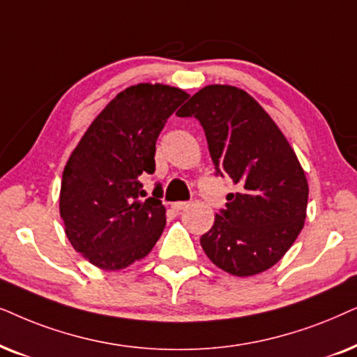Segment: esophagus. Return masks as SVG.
<instances>
[{
	"label": "esophagus",
	"instance_id": "esophagus-1",
	"mask_svg": "<svg viewBox=\"0 0 357 357\" xmlns=\"http://www.w3.org/2000/svg\"><path fill=\"white\" fill-rule=\"evenodd\" d=\"M171 206H173L176 212H181V211H184V208H188L189 206H191V204L189 202H173Z\"/></svg>",
	"mask_w": 357,
	"mask_h": 357
}]
</instances>
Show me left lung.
<instances>
[{"label":"left lung","mask_w":357,"mask_h":357,"mask_svg":"<svg viewBox=\"0 0 357 357\" xmlns=\"http://www.w3.org/2000/svg\"><path fill=\"white\" fill-rule=\"evenodd\" d=\"M178 116L201 122L217 174L238 188L201 236L202 250L240 278L269 269L296 241L307 213L308 184L292 146L248 93L228 84L202 88Z\"/></svg>","instance_id":"8db88e82"}]
</instances>
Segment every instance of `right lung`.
<instances>
[{
    "label": "right lung",
    "instance_id": "add662e5",
    "mask_svg": "<svg viewBox=\"0 0 357 357\" xmlns=\"http://www.w3.org/2000/svg\"><path fill=\"white\" fill-rule=\"evenodd\" d=\"M189 98L168 84L140 83L119 93L70 155L60 189V217L73 248L101 269L145 258L166 223L160 184L145 197L139 178L155 173L166 121Z\"/></svg>",
    "mask_w": 357,
    "mask_h": 357
}]
</instances>
